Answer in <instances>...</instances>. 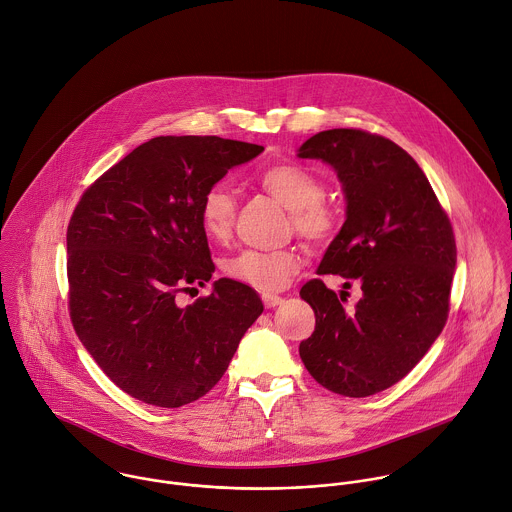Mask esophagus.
I'll list each match as a JSON object with an SVG mask.
<instances>
[{"instance_id":"esophagus-1","label":"esophagus","mask_w":512,"mask_h":512,"mask_svg":"<svg viewBox=\"0 0 512 512\" xmlns=\"http://www.w3.org/2000/svg\"><path fill=\"white\" fill-rule=\"evenodd\" d=\"M281 303H283V297H279V295H263V305L267 309H273V307H277Z\"/></svg>"}]
</instances>
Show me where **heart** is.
Instances as JSON below:
<instances>
[{
  "label": "heart",
  "instance_id": "obj_1",
  "mask_svg": "<svg viewBox=\"0 0 512 512\" xmlns=\"http://www.w3.org/2000/svg\"><path fill=\"white\" fill-rule=\"evenodd\" d=\"M259 183L269 195L289 207V229H295L303 239L311 243H327L339 231L341 215L337 207L325 199V181L311 167L301 163H277L259 175ZM235 213V195L223 183H217L203 193L199 219L211 241L223 243L229 239ZM301 265L303 259L299 249L283 247L273 251L243 249L227 257L221 269L237 283L263 293H273L283 289Z\"/></svg>",
  "mask_w": 512,
  "mask_h": 512
}]
</instances>
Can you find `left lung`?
<instances>
[{"instance_id":"8db88e82","label":"left lung","mask_w":512,"mask_h":512,"mask_svg":"<svg viewBox=\"0 0 512 512\" xmlns=\"http://www.w3.org/2000/svg\"><path fill=\"white\" fill-rule=\"evenodd\" d=\"M299 157L331 163L347 197V221L317 273L357 279L363 291L347 309L321 279L307 281L301 297L315 311V331L299 355L325 389L369 397L399 383L447 323L453 225L417 161L383 135L321 131Z\"/></svg>"}]
</instances>
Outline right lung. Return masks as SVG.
<instances>
[{
  "mask_svg": "<svg viewBox=\"0 0 512 512\" xmlns=\"http://www.w3.org/2000/svg\"><path fill=\"white\" fill-rule=\"evenodd\" d=\"M263 151L217 135L153 137L97 177L67 225L73 329L127 395L177 409L209 393L263 313L257 293L219 279L187 307L177 295L211 279L203 193Z\"/></svg>",
  "mask_w": 512,
  "mask_h": 512,
  "instance_id": "1",
  "label": "right lung"
}]
</instances>
